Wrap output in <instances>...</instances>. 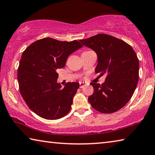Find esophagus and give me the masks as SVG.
I'll return each instance as SVG.
<instances>
[{"label": "esophagus", "instance_id": "34e87169", "mask_svg": "<svg viewBox=\"0 0 155 155\" xmlns=\"http://www.w3.org/2000/svg\"><path fill=\"white\" fill-rule=\"evenodd\" d=\"M86 85V83H85V82H80V87L82 88L83 87H84Z\"/></svg>", "mask_w": 155, "mask_h": 155}]
</instances>
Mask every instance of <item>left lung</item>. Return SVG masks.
Returning <instances> with one entry per match:
<instances>
[{
  "label": "left lung",
  "instance_id": "1",
  "mask_svg": "<svg viewBox=\"0 0 155 155\" xmlns=\"http://www.w3.org/2000/svg\"><path fill=\"white\" fill-rule=\"evenodd\" d=\"M97 55L95 72L106 74L105 83H91L94 93L88 97L93 108L109 114L126 105L139 81V62L132 47L120 39L99 34L79 41Z\"/></svg>",
  "mask_w": 155,
  "mask_h": 155
}]
</instances>
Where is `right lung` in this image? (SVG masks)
<instances>
[{"label":"right lung","instance_id":"1","mask_svg":"<svg viewBox=\"0 0 155 155\" xmlns=\"http://www.w3.org/2000/svg\"><path fill=\"white\" fill-rule=\"evenodd\" d=\"M83 45L77 41L44 38L31 43L22 54L18 69L21 94L38 116L56 120L70 112L79 83L57 82L58 69L65 67L71 54Z\"/></svg>","mask_w":155,"mask_h":155}]
</instances>
